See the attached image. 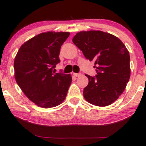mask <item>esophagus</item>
Here are the masks:
<instances>
[{
  "label": "esophagus",
  "instance_id": "34e87169",
  "mask_svg": "<svg viewBox=\"0 0 146 146\" xmlns=\"http://www.w3.org/2000/svg\"><path fill=\"white\" fill-rule=\"evenodd\" d=\"M82 75L81 73H73V75L75 76H76V77H77V76H80Z\"/></svg>",
  "mask_w": 146,
  "mask_h": 146
}]
</instances>
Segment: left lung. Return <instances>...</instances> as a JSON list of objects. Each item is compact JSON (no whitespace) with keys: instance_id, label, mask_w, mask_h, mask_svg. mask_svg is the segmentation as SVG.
Instances as JSON below:
<instances>
[{"instance_id":"1","label":"left lung","mask_w":146,"mask_h":146,"mask_svg":"<svg viewBox=\"0 0 146 146\" xmlns=\"http://www.w3.org/2000/svg\"><path fill=\"white\" fill-rule=\"evenodd\" d=\"M73 42L87 59L94 60L96 75H86L89 84L84 97L91 104L105 107L117 100L130 76L129 52L120 39L100 31H82Z\"/></svg>"}]
</instances>
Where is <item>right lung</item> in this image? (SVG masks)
Segmentation results:
<instances>
[{"label":"right lung","instance_id":"obj_1","mask_svg":"<svg viewBox=\"0 0 146 146\" xmlns=\"http://www.w3.org/2000/svg\"><path fill=\"white\" fill-rule=\"evenodd\" d=\"M69 33L39 34L22 44L14 62L17 84L28 98L43 108L60 105L72 80L70 74L54 71Z\"/></svg>","mask_w":146,"mask_h":146}]
</instances>
